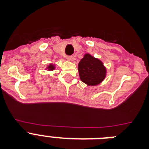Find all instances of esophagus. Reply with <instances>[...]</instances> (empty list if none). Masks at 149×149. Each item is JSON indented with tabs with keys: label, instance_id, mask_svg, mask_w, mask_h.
<instances>
[{
	"label": "esophagus",
	"instance_id": "esophagus-1",
	"mask_svg": "<svg viewBox=\"0 0 149 149\" xmlns=\"http://www.w3.org/2000/svg\"><path fill=\"white\" fill-rule=\"evenodd\" d=\"M66 59L68 60H72V59H73V56H66Z\"/></svg>",
	"mask_w": 149,
	"mask_h": 149
}]
</instances>
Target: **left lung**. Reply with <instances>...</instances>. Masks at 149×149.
Wrapping results in <instances>:
<instances>
[{
    "instance_id": "obj_1",
    "label": "left lung",
    "mask_w": 149,
    "mask_h": 149,
    "mask_svg": "<svg viewBox=\"0 0 149 149\" xmlns=\"http://www.w3.org/2000/svg\"><path fill=\"white\" fill-rule=\"evenodd\" d=\"M78 71L81 81L89 86L97 85L103 81L106 72L102 63L89 54L85 55L79 63Z\"/></svg>"
}]
</instances>
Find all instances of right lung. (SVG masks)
<instances>
[{"label":"right lung","instance_id":"right-lung-1","mask_svg":"<svg viewBox=\"0 0 149 149\" xmlns=\"http://www.w3.org/2000/svg\"><path fill=\"white\" fill-rule=\"evenodd\" d=\"M48 68H49V69H53V65H49V66H48Z\"/></svg>","mask_w":149,"mask_h":149}]
</instances>
